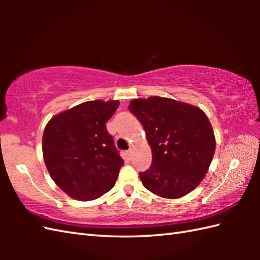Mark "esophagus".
<instances>
[{
  "label": "esophagus",
  "mask_w": 260,
  "mask_h": 260,
  "mask_svg": "<svg viewBox=\"0 0 260 260\" xmlns=\"http://www.w3.org/2000/svg\"><path fill=\"white\" fill-rule=\"evenodd\" d=\"M127 154H128V155H131V154H132V148H129V150L127 151Z\"/></svg>",
  "instance_id": "34e87169"
}]
</instances>
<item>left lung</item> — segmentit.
Returning a JSON list of instances; mask_svg holds the SVG:
<instances>
[{
    "instance_id": "1",
    "label": "left lung",
    "mask_w": 260,
    "mask_h": 260,
    "mask_svg": "<svg viewBox=\"0 0 260 260\" xmlns=\"http://www.w3.org/2000/svg\"><path fill=\"white\" fill-rule=\"evenodd\" d=\"M128 109L143 125L152 150L150 169L140 172L143 185L167 199L194 190L215 151L207 115L192 105L157 96L134 99Z\"/></svg>"
}]
</instances>
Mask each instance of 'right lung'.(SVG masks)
<instances>
[{
    "mask_svg": "<svg viewBox=\"0 0 260 260\" xmlns=\"http://www.w3.org/2000/svg\"><path fill=\"white\" fill-rule=\"evenodd\" d=\"M118 101L86 102L54 116L42 137L49 174L60 189L79 201H90L113 189L124 165L107 120Z\"/></svg>",
    "mask_w": 260,
    "mask_h": 260,
    "instance_id": "add662e5",
    "label": "right lung"
}]
</instances>
